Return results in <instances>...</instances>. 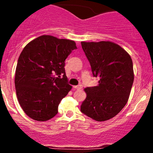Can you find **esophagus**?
I'll return each mask as SVG.
<instances>
[{
  "label": "esophagus",
  "instance_id": "1",
  "mask_svg": "<svg viewBox=\"0 0 153 153\" xmlns=\"http://www.w3.org/2000/svg\"><path fill=\"white\" fill-rule=\"evenodd\" d=\"M75 89H76V90H80V89L82 88V85H74L73 86Z\"/></svg>",
  "mask_w": 153,
  "mask_h": 153
}]
</instances>
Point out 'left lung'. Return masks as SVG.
<instances>
[{
	"mask_svg": "<svg viewBox=\"0 0 153 153\" xmlns=\"http://www.w3.org/2000/svg\"><path fill=\"white\" fill-rule=\"evenodd\" d=\"M82 48L99 84L84 89L86 98L81 112L97 122L117 115L127 104L134 81L131 58L127 51L114 42H82Z\"/></svg>",
	"mask_w": 153,
	"mask_h": 153,
	"instance_id": "8db88e82",
	"label": "left lung"
}]
</instances>
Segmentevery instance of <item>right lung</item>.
Listing matches in <instances>:
<instances>
[{"instance_id": "add662e5", "label": "right lung", "mask_w": 153, "mask_h": 153, "mask_svg": "<svg viewBox=\"0 0 153 153\" xmlns=\"http://www.w3.org/2000/svg\"><path fill=\"white\" fill-rule=\"evenodd\" d=\"M76 48L73 40L51 35L39 36L24 47L17 62L15 88L19 104L28 117L45 122L57 114L61 100L72 88L65 60Z\"/></svg>"}]
</instances>
